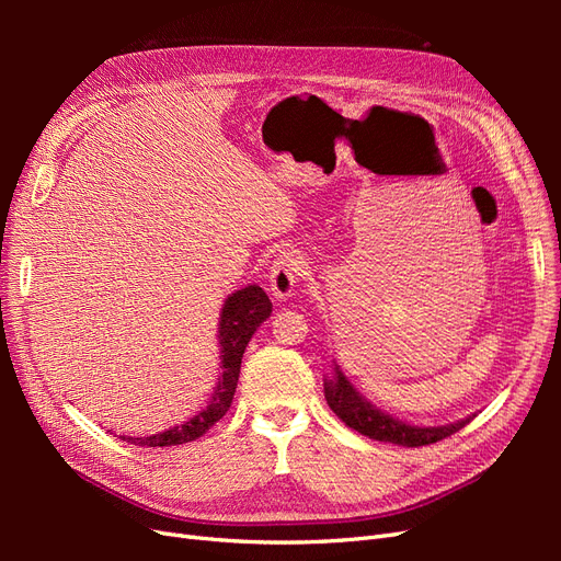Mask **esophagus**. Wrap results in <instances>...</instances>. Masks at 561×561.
<instances>
[{
    "instance_id": "34e87169",
    "label": "esophagus",
    "mask_w": 561,
    "mask_h": 561,
    "mask_svg": "<svg viewBox=\"0 0 561 561\" xmlns=\"http://www.w3.org/2000/svg\"><path fill=\"white\" fill-rule=\"evenodd\" d=\"M301 271H304V262L297 252L287 250L278 254L276 262L271 264V271H268V287L271 293L276 295V299H287L295 295Z\"/></svg>"
}]
</instances>
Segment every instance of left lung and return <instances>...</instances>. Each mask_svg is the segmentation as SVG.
Returning <instances> with one entry per match:
<instances>
[{
  "mask_svg": "<svg viewBox=\"0 0 561 561\" xmlns=\"http://www.w3.org/2000/svg\"><path fill=\"white\" fill-rule=\"evenodd\" d=\"M325 400L330 410L342 419L348 428L358 431L360 435H367L369 439H379V443H393L400 447H423L433 445L437 439H445L461 431L466 423L472 421V416H466L461 421L445 423V426H412L396 416H390L375 404L367 402L365 396L353 388L348 377L344 375L339 365H334L332 375L325 377Z\"/></svg>",
  "mask_w": 561,
  "mask_h": 561,
  "instance_id": "1",
  "label": "left lung"
}]
</instances>
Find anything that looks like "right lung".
<instances>
[{
	"instance_id": "obj_1",
	"label": "right lung",
	"mask_w": 561,
	"mask_h": 561,
	"mask_svg": "<svg viewBox=\"0 0 561 561\" xmlns=\"http://www.w3.org/2000/svg\"><path fill=\"white\" fill-rule=\"evenodd\" d=\"M271 309H274L271 307V299L260 285H245L241 290L231 293L222 304V311H219V379L213 388L208 404L203 407L196 416L186 419L184 423H178V426L168 431L142 437H122L124 443L138 447H175L184 443H194L201 435H206L231 407L236 386H239L245 346L262 322L271 316Z\"/></svg>"
}]
</instances>
